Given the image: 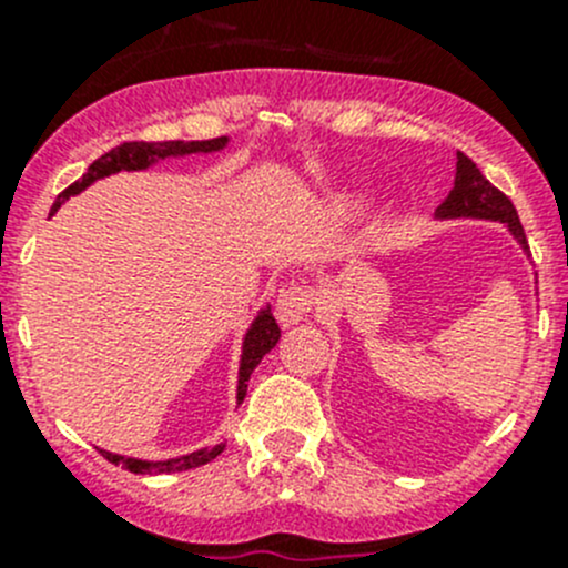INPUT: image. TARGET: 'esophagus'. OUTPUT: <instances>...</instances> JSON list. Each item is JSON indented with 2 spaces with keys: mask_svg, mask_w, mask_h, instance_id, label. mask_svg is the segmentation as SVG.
<instances>
[{
  "mask_svg": "<svg viewBox=\"0 0 568 568\" xmlns=\"http://www.w3.org/2000/svg\"><path fill=\"white\" fill-rule=\"evenodd\" d=\"M316 305V294H313L307 285H285L277 296V305H274V313H277V321L283 326L296 324V321L307 318V313Z\"/></svg>",
  "mask_w": 568,
  "mask_h": 568,
  "instance_id": "obj_1",
  "label": "esophagus"
}]
</instances>
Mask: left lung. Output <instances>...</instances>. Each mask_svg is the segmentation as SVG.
I'll use <instances>...</instances> for the list:
<instances>
[{
	"label": "left lung",
	"mask_w": 568,
	"mask_h": 568,
	"mask_svg": "<svg viewBox=\"0 0 568 568\" xmlns=\"http://www.w3.org/2000/svg\"><path fill=\"white\" fill-rule=\"evenodd\" d=\"M437 220H489L500 222L508 227L517 244L523 247L525 255L530 257L528 239H525L523 222H519L517 209H514L511 200L500 192L497 186H491L480 170L475 168L473 159H467L459 151L456 153V181L450 194L445 197V203L437 209Z\"/></svg>",
	"instance_id": "8db88e82"
}]
</instances>
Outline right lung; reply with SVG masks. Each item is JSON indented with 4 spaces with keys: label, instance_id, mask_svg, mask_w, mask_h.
<instances>
[{
    "label": "right lung",
    "instance_id": "add662e5",
    "mask_svg": "<svg viewBox=\"0 0 568 568\" xmlns=\"http://www.w3.org/2000/svg\"><path fill=\"white\" fill-rule=\"evenodd\" d=\"M227 136H216V140H194V142H183V140H173V142H123L120 148H112V151L104 153L101 159H95L93 164L88 168V173L79 178L77 183L65 189L62 194H57L54 205H51V214L65 203L68 197L73 194L84 192L90 183L101 181V178L114 175V173H140V170L153 168L156 162H164V159H183L192 156V153H220L227 148ZM280 341V326L272 316V307H261L257 316L252 318L250 329L244 332L242 341V359H239V385H236V406L242 404L244 395H247V382L252 376V371L261 365V359L277 346ZM225 450V443L214 445V448H200L192 450L186 456H175V459H164V462H148V459H134V456H120L112 454V450H101L106 462L112 464H123L125 469L140 475H159V473H183V469L200 467V464H209L211 459Z\"/></svg>",
    "mask_w": 568,
    "mask_h": 568
}]
</instances>
